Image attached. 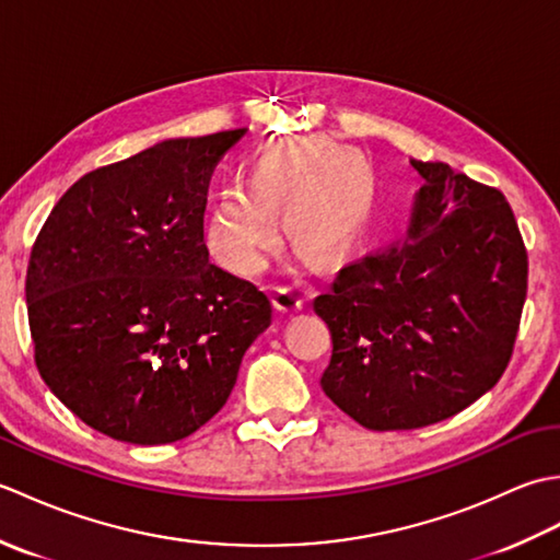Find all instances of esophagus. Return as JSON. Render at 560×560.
<instances>
[{"label": "esophagus", "instance_id": "1", "mask_svg": "<svg viewBox=\"0 0 560 560\" xmlns=\"http://www.w3.org/2000/svg\"><path fill=\"white\" fill-rule=\"evenodd\" d=\"M271 303L279 313H295V311H301L305 299L295 287H277L271 293Z\"/></svg>", "mask_w": 560, "mask_h": 560}]
</instances>
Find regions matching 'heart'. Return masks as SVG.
<instances>
[{"label":"heart","instance_id":"1","mask_svg":"<svg viewBox=\"0 0 560 560\" xmlns=\"http://www.w3.org/2000/svg\"><path fill=\"white\" fill-rule=\"evenodd\" d=\"M245 187L225 189L209 219L213 257L241 277L265 271L279 245L283 206L291 237L319 261L353 241L368 209L359 168L323 139L261 149L247 165Z\"/></svg>","mask_w":560,"mask_h":560}]
</instances>
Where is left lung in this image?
Returning a JSON list of instances; mask_svg holds the SVG:
<instances>
[{"instance_id":"left-lung-1","label":"left lung","mask_w":560,"mask_h":560,"mask_svg":"<svg viewBox=\"0 0 560 560\" xmlns=\"http://www.w3.org/2000/svg\"><path fill=\"white\" fill-rule=\"evenodd\" d=\"M423 185L409 229L339 269L313 307L331 335L319 385L371 431H411L467 409L510 363L527 249L495 187L411 161Z\"/></svg>"}]
</instances>
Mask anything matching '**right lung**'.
Returning a JSON list of instances; mask_svg holds the SVG:
<instances>
[{"instance_id":"1","label":"right lung","mask_w":560,"mask_h":560,"mask_svg":"<svg viewBox=\"0 0 560 560\" xmlns=\"http://www.w3.org/2000/svg\"><path fill=\"white\" fill-rule=\"evenodd\" d=\"M245 129L165 139L71 185L26 273L45 385L98 433L132 445L192 435L219 413L271 325L255 283L209 265L211 173Z\"/></svg>"}]
</instances>
